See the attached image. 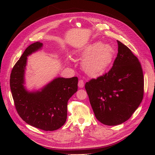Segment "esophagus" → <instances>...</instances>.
Wrapping results in <instances>:
<instances>
[{
  "label": "esophagus",
  "instance_id": "esophagus-1",
  "mask_svg": "<svg viewBox=\"0 0 155 155\" xmlns=\"http://www.w3.org/2000/svg\"><path fill=\"white\" fill-rule=\"evenodd\" d=\"M84 84V81L83 80L81 79V80L78 81V87H79V88H83Z\"/></svg>",
  "mask_w": 155,
  "mask_h": 155
}]
</instances>
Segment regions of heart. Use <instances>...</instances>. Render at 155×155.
I'll return each mask as SVG.
<instances>
[{
    "label": "heart",
    "instance_id": "b5f03b06",
    "mask_svg": "<svg viewBox=\"0 0 155 155\" xmlns=\"http://www.w3.org/2000/svg\"><path fill=\"white\" fill-rule=\"evenodd\" d=\"M78 55L83 58L84 71L88 75L96 77L104 73L111 65L115 51L110 45L99 42L89 46Z\"/></svg>",
    "mask_w": 155,
    "mask_h": 155
}]
</instances>
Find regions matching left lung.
I'll return each mask as SVG.
<instances>
[{
	"label": "left lung",
	"mask_w": 155,
	"mask_h": 155,
	"mask_svg": "<svg viewBox=\"0 0 155 155\" xmlns=\"http://www.w3.org/2000/svg\"><path fill=\"white\" fill-rule=\"evenodd\" d=\"M118 54L107 73L85 84L97 119L108 126L123 123L143 101L144 78L136 56L117 41Z\"/></svg>",
	"instance_id": "obj_1"
}]
</instances>
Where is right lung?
<instances>
[{
  "label": "right lung",
  "instance_id": "obj_1",
  "mask_svg": "<svg viewBox=\"0 0 155 155\" xmlns=\"http://www.w3.org/2000/svg\"><path fill=\"white\" fill-rule=\"evenodd\" d=\"M36 42L26 48L13 67L10 87L17 113L27 124L45 131L60 128L67 117V103L78 89V78L57 77L41 89L28 91L25 87L27 57L42 47Z\"/></svg>",
  "mask_w": 155,
  "mask_h": 155
}]
</instances>
